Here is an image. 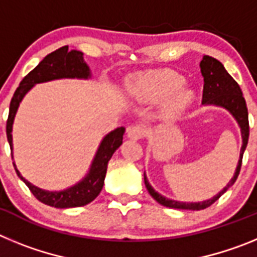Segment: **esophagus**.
I'll list each match as a JSON object with an SVG mask.
<instances>
[{
  "label": "esophagus",
  "mask_w": 257,
  "mask_h": 257,
  "mask_svg": "<svg viewBox=\"0 0 257 257\" xmlns=\"http://www.w3.org/2000/svg\"><path fill=\"white\" fill-rule=\"evenodd\" d=\"M144 135H145L144 127L140 126V124H135V126H131L127 128V138L131 140H139L142 139Z\"/></svg>",
  "instance_id": "obj_1"
}]
</instances>
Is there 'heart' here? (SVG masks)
I'll use <instances>...</instances> for the list:
<instances>
[{"mask_svg":"<svg viewBox=\"0 0 257 257\" xmlns=\"http://www.w3.org/2000/svg\"><path fill=\"white\" fill-rule=\"evenodd\" d=\"M184 77L174 70L163 69L139 76L131 83V92L144 101L165 100L166 112L171 117H178L192 104L194 94L184 88Z\"/></svg>","mask_w":257,"mask_h":257,"instance_id":"b5f03b06","label":"heart"}]
</instances>
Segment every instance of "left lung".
<instances>
[{
    "label": "left lung",
    "instance_id": "obj_1",
    "mask_svg": "<svg viewBox=\"0 0 257 257\" xmlns=\"http://www.w3.org/2000/svg\"><path fill=\"white\" fill-rule=\"evenodd\" d=\"M199 67H201V73L202 76H203V82H205V85H203V95H202V104H203V105L221 106V108L226 109V110L234 117L238 126H239L240 135H242V148H240L239 161H238L234 176H233L231 180L226 184V187L222 190H220L216 196H213L212 198L202 202H180L166 198V197H163L162 194H160V193L156 192V190L153 189V187L149 184L148 179H147V175H145L144 172V183L147 189H148L149 194H151L160 205L165 206V207L193 211L203 210V208L210 207L213 202H216L217 199H219L220 197H221L222 194L235 183V180H237L238 175H239L240 171V166H242L243 153L244 151H246L247 143H248V112H247L246 100H244L243 94H242V90H240L239 85H238L234 79H233V77L226 72L224 65H222L219 60L211 58V56H203Z\"/></svg>",
    "mask_w": 257,
    "mask_h": 257
}]
</instances>
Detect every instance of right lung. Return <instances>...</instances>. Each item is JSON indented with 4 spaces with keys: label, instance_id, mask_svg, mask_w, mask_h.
<instances>
[{
    "label": "right lung",
    "instance_id": "obj_1",
    "mask_svg": "<svg viewBox=\"0 0 257 257\" xmlns=\"http://www.w3.org/2000/svg\"><path fill=\"white\" fill-rule=\"evenodd\" d=\"M61 78H91V72H90L88 65L86 64V61L83 60L82 52L77 51V50L69 51L68 46L60 47L45 56L44 60L23 78L19 87L17 88V91L11 99L8 123H6V134H8V142L10 144L11 157H13V135H11L13 123L23 97L26 96L27 92L37 83L49 82V81ZM123 134L124 127H117L115 130L106 134L97 148L96 154H95L85 178L64 190L51 192V190L41 189L23 178L15 163H14V167H15L18 176L26 183L29 190L33 193V196L45 205L56 208L81 207V206L88 205L90 202L94 201L103 189L108 162L112 158L113 153L121 147Z\"/></svg>",
    "mask_w": 257,
    "mask_h": 257
}]
</instances>
